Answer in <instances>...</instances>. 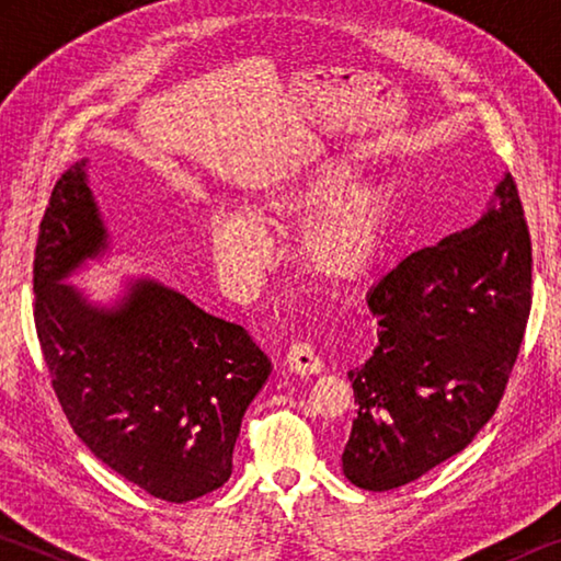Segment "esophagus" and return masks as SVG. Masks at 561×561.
I'll use <instances>...</instances> for the list:
<instances>
[{
	"instance_id": "esophagus-1",
	"label": "esophagus",
	"mask_w": 561,
	"mask_h": 561,
	"mask_svg": "<svg viewBox=\"0 0 561 561\" xmlns=\"http://www.w3.org/2000/svg\"><path fill=\"white\" fill-rule=\"evenodd\" d=\"M287 366H289V371L299 374V376H311V374L324 371V360L319 358L314 346L307 344V341H297V344L289 346Z\"/></svg>"
}]
</instances>
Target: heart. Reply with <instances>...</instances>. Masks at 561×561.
<instances>
[{
    "label": "heart",
    "instance_id": "obj_1",
    "mask_svg": "<svg viewBox=\"0 0 561 561\" xmlns=\"http://www.w3.org/2000/svg\"><path fill=\"white\" fill-rule=\"evenodd\" d=\"M358 173L356 156L314 160L264 187L252 205V217L237 210L217 213L210 222L217 264L230 282L252 287L270 262L264 227L284 230L317 211L299 240L304 272L324 284L358 279L381 252L396 203L386 183L351 185Z\"/></svg>",
    "mask_w": 561,
    "mask_h": 561
}]
</instances>
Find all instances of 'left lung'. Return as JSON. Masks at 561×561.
<instances>
[{"label":"left lung","instance_id":"left-lung-1","mask_svg":"<svg viewBox=\"0 0 561 561\" xmlns=\"http://www.w3.org/2000/svg\"><path fill=\"white\" fill-rule=\"evenodd\" d=\"M378 346L348 371L358 413L341 455L356 488L408 485L468 448L505 393L531 307V242L512 175L468 230L368 291Z\"/></svg>","mask_w":561,"mask_h":561}]
</instances>
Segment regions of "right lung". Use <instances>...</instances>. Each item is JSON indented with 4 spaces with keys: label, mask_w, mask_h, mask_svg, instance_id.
Wrapping results in <instances>:
<instances>
[{
    "label": "right lung",
    "mask_w": 561,
    "mask_h": 561,
    "mask_svg": "<svg viewBox=\"0 0 561 561\" xmlns=\"http://www.w3.org/2000/svg\"><path fill=\"white\" fill-rule=\"evenodd\" d=\"M108 247L87 160L56 180L34 252V324L73 433L148 495L197 500L232 474L242 415L272 364L242 327L153 279L116 307L64 284Z\"/></svg>",
    "instance_id": "1"
}]
</instances>
